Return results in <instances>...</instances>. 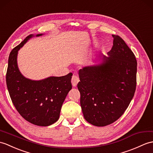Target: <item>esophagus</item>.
Segmentation results:
<instances>
[{"mask_svg":"<svg viewBox=\"0 0 153 153\" xmlns=\"http://www.w3.org/2000/svg\"><path fill=\"white\" fill-rule=\"evenodd\" d=\"M79 78L78 77L77 75L76 74H74L72 77V83L74 87H76L77 85V83H79Z\"/></svg>","mask_w":153,"mask_h":153,"instance_id":"obj_1","label":"esophagus"}]
</instances>
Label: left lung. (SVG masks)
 Here are the masks:
<instances>
[{
	"label": "left lung",
	"instance_id": "obj_1",
	"mask_svg": "<svg viewBox=\"0 0 153 153\" xmlns=\"http://www.w3.org/2000/svg\"><path fill=\"white\" fill-rule=\"evenodd\" d=\"M99 65L79 71L80 104L88 123L104 126L122 116L134 97L136 88L137 60L132 51L118 35ZM101 57V56H100Z\"/></svg>",
	"mask_w": 153,
	"mask_h": 153
}]
</instances>
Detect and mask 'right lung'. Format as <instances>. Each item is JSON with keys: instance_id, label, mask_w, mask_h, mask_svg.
<instances>
[{"instance_id": "obj_1", "label": "right lung", "mask_w": 153, "mask_h": 153, "mask_svg": "<svg viewBox=\"0 0 153 153\" xmlns=\"http://www.w3.org/2000/svg\"><path fill=\"white\" fill-rule=\"evenodd\" d=\"M41 35L37 34L36 36ZM33 36V34L28 35L10 53L6 75V85L13 104L21 116L33 125L47 126L59 118L62 105L72 88V73L40 81L25 77L17 67V52Z\"/></svg>"}]
</instances>
